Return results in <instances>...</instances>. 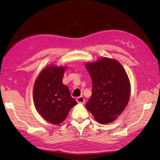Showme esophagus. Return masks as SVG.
<instances>
[{
	"label": "esophagus",
	"mask_w": 160,
	"mask_h": 160,
	"mask_svg": "<svg viewBox=\"0 0 160 160\" xmlns=\"http://www.w3.org/2000/svg\"><path fill=\"white\" fill-rule=\"evenodd\" d=\"M76 101L78 103H80V104H84V103H85V99H84L83 97L80 96L79 97H78V98L76 99Z\"/></svg>",
	"instance_id": "1"
}]
</instances>
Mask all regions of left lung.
Returning a JSON list of instances; mask_svg holds the SVG:
<instances>
[{"label":"left lung","instance_id":"1","mask_svg":"<svg viewBox=\"0 0 160 160\" xmlns=\"http://www.w3.org/2000/svg\"><path fill=\"white\" fill-rule=\"evenodd\" d=\"M92 94L85 107L101 124L113 122L128 104L131 84L126 70L116 59L102 57L87 63Z\"/></svg>","mask_w":160,"mask_h":160}]
</instances>
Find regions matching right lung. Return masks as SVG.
<instances>
[{
  "instance_id": "add662e5",
  "label": "right lung",
  "mask_w": 160,
  "mask_h": 160,
  "mask_svg": "<svg viewBox=\"0 0 160 160\" xmlns=\"http://www.w3.org/2000/svg\"><path fill=\"white\" fill-rule=\"evenodd\" d=\"M66 66L49 65L43 69L35 80L33 89L34 107L42 117L54 125L66 118L70 110L78 103L63 84Z\"/></svg>"
}]
</instances>
